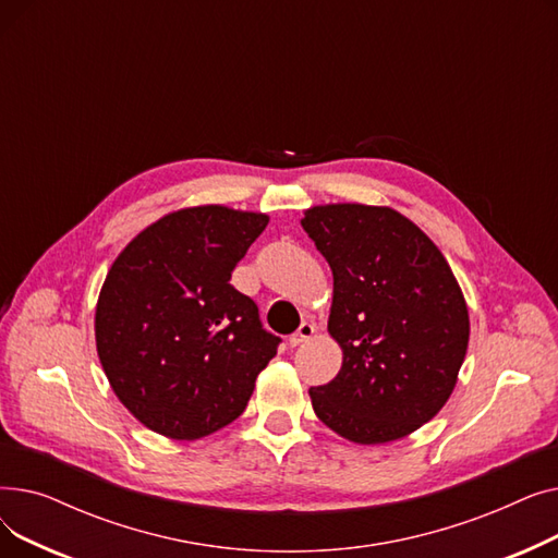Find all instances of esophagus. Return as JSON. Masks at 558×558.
Returning a JSON list of instances; mask_svg holds the SVG:
<instances>
[{
    "label": "esophagus",
    "instance_id": "1",
    "mask_svg": "<svg viewBox=\"0 0 558 558\" xmlns=\"http://www.w3.org/2000/svg\"><path fill=\"white\" fill-rule=\"evenodd\" d=\"M312 337H314V326L312 324H301V328L294 335H289V345L296 348V345L310 341Z\"/></svg>",
    "mask_w": 558,
    "mask_h": 558
}]
</instances>
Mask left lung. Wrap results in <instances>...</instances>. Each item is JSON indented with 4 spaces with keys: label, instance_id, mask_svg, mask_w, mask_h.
<instances>
[{
    "label": "left lung",
    "instance_id": "left-lung-1",
    "mask_svg": "<svg viewBox=\"0 0 558 558\" xmlns=\"http://www.w3.org/2000/svg\"><path fill=\"white\" fill-rule=\"evenodd\" d=\"M301 219L332 269V383L312 387L318 421L379 446L432 421L454 391L471 318L448 259L389 205H312Z\"/></svg>",
    "mask_w": 558,
    "mask_h": 558
}]
</instances>
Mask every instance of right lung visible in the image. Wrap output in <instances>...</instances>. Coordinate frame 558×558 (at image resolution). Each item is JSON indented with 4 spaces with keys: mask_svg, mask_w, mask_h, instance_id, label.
Instances as JSON below:
<instances>
[{
    "mask_svg": "<svg viewBox=\"0 0 558 558\" xmlns=\"http://www.w3.org/2000/svg\"><path fill=\"white\" fill-rule=\"evenodd\" d=\"M269 215L208 203L169 213L114 257L95 310L110 389L144 425L196 441L242 416L278 337L230 274Z\"/></svg>",
    "mask_w": 558,
    "mask_h": 558,
    "instance_id": "add662e5",
    "label": "right lung"
}]
</instances>
